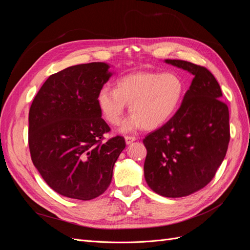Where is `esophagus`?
Instances as JSON below:
<instances>
[{
	"label": "esophagus",
	"mask_w": 250,
	"mask_h": 250,
	"mask_svg": "<svg viewBox=\"0 0 250 250\" xmlns=\"http://www.w3.org/2000/svg\"><path fill=\"white\" fill-rule=\"evenodd\" d=\"M125 141L127 145H130L131 143H133L134 141H137V138L135 137H131V135H126L125 137Z\"/></svg>",
	"instance_id": "34e87169"
}]
</instances>
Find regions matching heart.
Here are the masks:
<instances>
[{
	"instance_id": "heart-1",
	"label": "heart",
	"mask_w": 250,
	"mask_h": 250,
	"mask_svg": "<svg viewBox=\"0 0 250 250\" xmlns=\"http://www.w3.org/2000/svg\"><path fill=\"white\" fill-rule=\"evenodd\" d=\"M184 95L185 83L178 74L140 71L118 78L116 88L103 86L98 105L109 124L119 125L129 104L132 115L121 127L122 131L154 129L175 115Z\"/></svg>"
}]
</instances>
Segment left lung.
Here are the masks:
<instances>
[{
  "instance_id": "obj_1",
  "label": "left lung",
  "mask_w": 250,
  "mask_h": 250,
  "mask_svg": "<svg viewBox=\"0 0 250 250\" xmlns=\"http://www.w3.org/2000/svg\"><path fill=\"white\" fill-rule=\"evenodd\" d=\"M165 62L194 78L175 115L144 139V174L151 190L177 198L199 191L214 178L229 147V112L207 67L178 59Z\"/></svg>"
}]
</instances>
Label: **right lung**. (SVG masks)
<instances>
[{
	"label": "right lung",
	"mask_w": 250,
	"mask_h": 250,
	"mask_svg": "<svg viewBox=\"0 0 250 250\" xmlns=\"http://www.w3.org/2000/svg\"><path fill=\"white\" fill-rule=\"evenodd\" d=\"M109 65L92 62L53 74L29 110L31 160L48 186L65 197L90 200L111 183L112 170L126 144L109 140L98 94L111 77Z\"/></svg>",
	"instance_id": "add662e5"
}]
</instances>
